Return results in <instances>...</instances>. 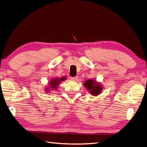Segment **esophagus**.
I'll return each mask as SVG.
<instances>
[{
  "label": "esophagus",
  "instance_id": "obj_1",
  "mask_svg": "<svg viewBox=\"0 0 147 147\" xmlns=\"http://www.w3.org/2000/svg\"><path fill=\"white\" fill-rule=\"evenodd\" d=\"M70 79L72 80H73V81H77L78 80V77L76 76V77H71Z\"/></svg>",
  "mask_w": 147,
  "mask_h": 147
}]
</instances>
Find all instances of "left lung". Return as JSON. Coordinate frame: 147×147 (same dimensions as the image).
Listing matches in <instances>:
<instances>
[{
	"instance_id": "1",
	"label": "left lung",
	"mask_w": 147,
	"mask_h": 147,
	"mask_svg": "<svg viewBox=\"0 0 147 147\" xmlns=\"http://www.w3.org/2000/svg\"><path fill=\"white\" fill-rule=\"evenodd\" d=\"M84 86L90 91L92 96L99 95L102 90V86L100 83H97L94 80L89 79L84 83Z\"/></svg>"
}]
</instances>
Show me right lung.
I'll return each instance as SVG.
<instances>
[{"instance_id":"add662e5","label":"right lung","mask_w":147,"mask_h":147,"mask_svg":"<svg viewBox=\"0 0 147 147\" xmlns=\"http://www.w3.org/2000/svg\"><path fill=\"white\" fill-rule=\"evenodd\" d=\"M66 78L64 77H62L61 78H54L52 79L51 81L49 82V86L48 88L45 89L46 92L50 91L51 90H55V89L57 88V86L59 85V84L61 82H64Z\"/></svg>"}]
</instances>
